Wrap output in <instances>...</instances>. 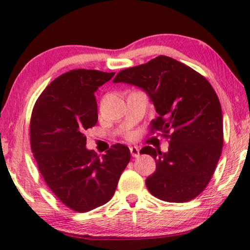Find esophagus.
<instances>
[{
	"mask_svg": "<svg viewBox=\"0 0 250 250\" xmlns=\"http://www.w3.org/2000/svg\"><path fill=\"white\" fill-rule=\"evenodd\" d=\"M129 151H131V155L132 157H134V158H138L140 156V150L138 146H131V148H129Z\"/></svg>",
	"mask_w": 250,
	"mask_h": 250,
	"instance_id": "1",
	"label": "esophagus"
}]
</instances>
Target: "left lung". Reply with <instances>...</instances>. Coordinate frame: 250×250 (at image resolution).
<instances>
[{"instance_id": "8db88e82", "label": "left lung", "mask_w": 250, "mask_h": 250, "mask_svg": "<svg viewBox=\"0 0 250 250\" xmlns=\"http://www.w3.org/2000/svg\"><path fill=\"white\" fill-rule=\"evenodd\" d=\"M112 82L145 91L158 114L152 129L169 139L167 152L149 146L140 151L156 160V170L146 180L150 193L168 203H187L199 196L223 146L222 108L209 82L166 56L119 71Z\"/></svg>"}]
</instances>
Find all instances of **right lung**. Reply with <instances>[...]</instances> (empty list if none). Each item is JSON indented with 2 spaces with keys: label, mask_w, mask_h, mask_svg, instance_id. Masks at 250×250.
<instances>
[{
  "label": "right lung",
  "mask_w": 250,
  "mask_h": 250,
  "mask_svg": "<svg viewBox=\"0 0 250 250\" xmlns=\"http://www.w3.org/2000/svg\"><path fill=\"white\" fill-rule=\"evenodd\" d=\"M115 73L74 69L57 77L37 99L30 119V146L51 191L78 213L92 210L114 196L131 159L117 143L99 157L86 149L85 131L98 122L94 93Z\"/></svg>",
  "instance_id": "add662e5"
}]
</instances>
